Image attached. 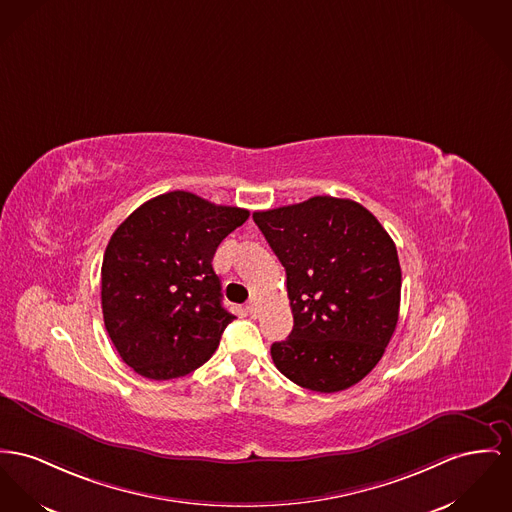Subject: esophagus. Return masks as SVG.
<instances>
[{"label":"esophagus","mask_w":512,"mask_h":512,"mask_svg":"<svg viewBox=\"0 0 512 512\" xmlns=\"http://www.w3.org/2000/svg\"><path fill=\"white\" fill-rule=\"evenodd\" d=\"M246 312H248L252 318H256V316H258V312H260V305H258V301H256V299H252V301L246 305Z\"/></svg>","instance_id":"esophagus-1"}]
</instances>
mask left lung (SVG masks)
<instances>
[{
    "mask_svg": "<svg viewBox=\"0 0 512 512\" xmlns=\"http://www.w3.org/2000/svg\"><path fill=\"white\" fill-rule=\"evenodd\" d=\"M252 217L285 268L293 312L289 338L272 345L275 367L314 392L357 384L398 324L402 270L394 240L369 209L332 196Z\"/></svg>",
    "mask_w": 512,
    "mask_h": 512,
    "instance_id": "left-lung-1",
    "label": "left lung"
}]
</instances>
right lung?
Returning a JSON list of instances; mask_svg holds the SVG:
<instances>
[{"label":"right lung","mask_w":512,"mask_h":512,"mask_svg":"<svg viewBox=\"0 0 512 512\" xmlns=\"http://www.w3.org/2000/svg\"><path fill=\"white\" fill-rule=\"evenodd\" d=\"M248 215L176 190L139 205L114 231L101 270L104 326L137 375L178 378L215 353L235 316L211 260Z\"/></svg>","instance_id":"add662e5"}]
</instances>
